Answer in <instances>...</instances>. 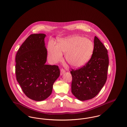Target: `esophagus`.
<instances>
[{"label": "esophagus", "mask_w": 127, "mask_h": 127, "mask_svg": "<svg viewBox=\"0 0 127 127\" xmlns=\"http://www.w3.org/2000/svg\"><path fill=\"white\" fill-rule=\"evenodd\" d=\"M65 72V70L64 69H63V68L61 69V75H62Z\"/></svg>", "instance_id": "esophagus-1"}]
</instances>
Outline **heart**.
Segmentation results:
<instances>
[{
  "label": "heart",
  "instance_id": "b5f03b06",
  "mask_svg": "<svg viewBox=\"0 0 127 127\" xmlns=\"http://www.w3.org/2000/svg\"><path fill=\"white\" fill-rule=\"evenodd\" d=\"M93 49L94 45L91 40L79 36L59 39L58 45L50 42L48 47L49 59L52 63L61 61L63 52L67 62L74 67L85 64L91 59Z\"/></svg>",
  "mask_w": 127,
  "mask_h": 127
}]
</instances>
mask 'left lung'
I'll return each mask as SVG.
<instances>
[{
  "instance_id": "1",
  "label": "left lung",
  "mask_w": 127,
  "mask_h": 127,
  "mask_svg": "<svg viewBox=\"0 0 127 127\" xmlns=\"http://www.w3.org/2000/svg\"><path fill=\"white\" fill-rule=\"evenodd\" d=\"M94 49L91 58L84 66L72 69L71 92L78 99L84 101L97 96L106 83L109 66L107 48L94 37Z\"/></svg>"
}]
</instances>
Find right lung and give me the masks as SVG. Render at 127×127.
<instances>
[{
	"mask_svg": "<svg viewBox=\"0 0 127 127\" xmlns=\"http://www.w3.org/2000/svg\"><path fill=\"white\" fill-rule=\"evenodd\" d=\"M44 34H33L25 40L16 56V78L25 94L40 101L51 94L60 75L59 66L46 65L47 50Z\"/></svg>",
	"mask_w": 127,
	"mask_h": 127,
	"instance_id": "right-lung-1",
	"label": "right lung"
}]
</instances>
